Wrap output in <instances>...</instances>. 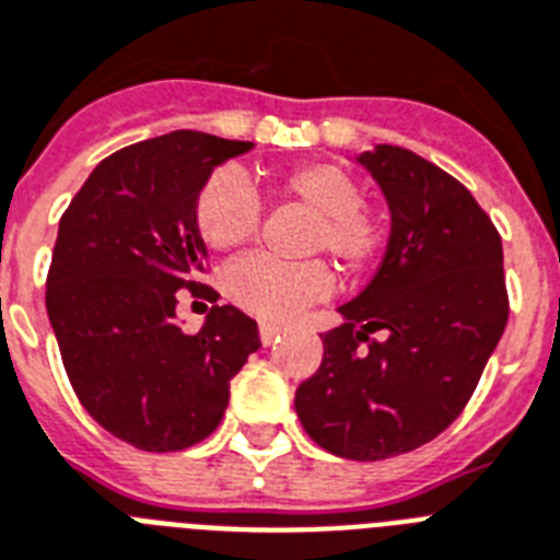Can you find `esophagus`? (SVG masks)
Here are the masks:
<instances>
[{"label": "esophagus", "mask_w": 560, "mask_h": 560, "mask_svg": "<svg viewBox=\"0 0 560 560\" xmlns=\"http://www.w3.org/2000/svg\"><path fill=\"white\" fill-rule=\"evenodd\" d=\"M258 334H261V342L272 345V342H276V339H279L281 327L279 325H270V322H265V325L258 327Z\"/></svg>", "instance_id": "1"}]
</instances>
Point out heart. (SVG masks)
<instances>
[{"mask_svg":"<svg viewBox=\"0 0 560 560\" xmlns=\"http://www.w3.org/2000/svg\"><path fill=\"white\" fill-rule=\"evenodd\" d=\"M276 189L316 215L311 249H325L342 267H359L380 247V224L362 207L357 177L342 166L327 161L299 163L276 177ZM258 221V195L238 172L221 170L207 177L195 201V226L207 247L235 249L247 244ZM224 290L244 311L281 322L325 299L330 293V272L322 261L288 265L253 253L226 267Z\"/></svg>","mask_w":560,"mask_h":560,"instance_id":"heart-1","label":"heart"}]
</instances>
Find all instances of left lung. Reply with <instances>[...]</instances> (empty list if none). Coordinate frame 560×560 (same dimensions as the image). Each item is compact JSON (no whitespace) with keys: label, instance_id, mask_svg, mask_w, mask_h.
<instances>
[{"label":"left lung","instance_id":"1","mask_svg":"<svg viewBox=\"0 0 560 560\" xmlns=\"http://www.w3.org/2000/svg\"><path fill=\"white\" fill-rule=\"evenodd\" d=\"M353 161L383 189L388 247L322 334L295 413L336 457L385 460L438 438L475 394L509 319L503 244L469 189L420 154L380 143Z\"/></svg>","mask_w":560,"mask_h":560}]
</instances>
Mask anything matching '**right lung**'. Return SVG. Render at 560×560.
<instances>
[{
    "instance_id": "1",
    "label": "right lung",
    "mask_w": 560,
    "mask_h": 560,
    "mask_svg": "<svg viewBox=\"0 0 560 560\" xmlns=\"http://www.w3.org/2000/svg\"><path fill=\"white\" fill-rule=\"evenodd\" d=\"M253 143L180 129L100 161L59 218L45 307L85 411L143 452H180L218 429L230 380L261 348L233 304L195 336L177 290H195L207 244L195 201L215 166Z\"/></svg>"
}]
</instances>
